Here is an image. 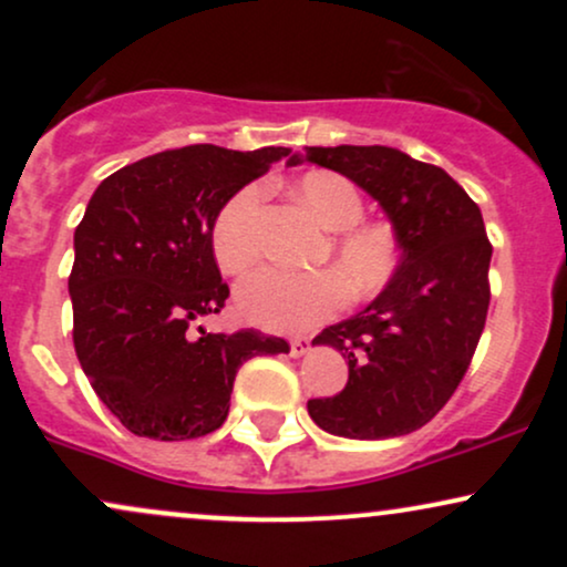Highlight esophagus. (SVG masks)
<instances>
[{
    "label": "esophagus",
    "mask_w": 567,
    "mask_h": 567,
    "mask_svg": "<svg viewBox=\"0 0 567 567\" xmlns=\"http://www.w3.org/2000/svg\"><path fill=\"white\" fill-rule=\"evenodd\" d=\"M311 349V338H306V336H296V338H290V354L292 357H301V354H306V351Z\"/></svg>",
    "instance_id": "34e87169"
}]
</instances>
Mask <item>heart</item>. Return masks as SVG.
<instances>
[{
    "label": "heart",
    "instance_id": "obj_1",
    "mask_svg": "<svg viewBox=\"0 0 567 567\" xmlns=\"http://www.w3.org/2000/svg\"><path fill=\"white\" fill-rule=\"evenodd\" d=\"M298 197L333 237L336 269L285 271L277 266L250 271L237 285V311L245 320L271 330L315 328L341 311L349 301V290L357 298L375 296L400 269V231L389 220L365 216L360 192L351 181L336 173H306L296 184ZM264 188L247 184L226 199L210 229L213 256L229 275H239L258 258V213ZM350 285L347 286L346 282Z\"/></svg>",
    "mask_w": 567,
    "mask_h": 567
}]
</instances>
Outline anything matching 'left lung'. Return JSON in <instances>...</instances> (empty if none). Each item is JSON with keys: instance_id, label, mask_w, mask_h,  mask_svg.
<instances>
[{"instance_id": "left-lung-1", "label": "left lung", "mask_w": 567, "mask_h": 567, "mask_svg": "<svg viewBox=\"0 0 567 567\" xmlns=\"http://www.w3.org/2000/svg\"><path fill=\"white\" fill-rule=\"evenodd\" d=\"M303 159L379 199L402 243L381 296L315 338L347 357L349 381L336 396L309 400V415L338 437L410 434L445 408L483 336L493 256L483 213L442 167L396 148L306 146Z\"/></svg>"}]
</instances>
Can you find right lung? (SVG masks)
Wrapping results in <instances>:
<instances>
[{"label":"right lung","instance_id":"right-lung-1","mask_svg":"<svg viewBox=\"0 0 567 567\" xmlns=\"http://www.w3.org/2000/svg\"><path fill=\"white\" fill-rule=\"evenodd\" d=\"M290 148H167L109 175L74 231V349L95 394L148 440H194L229 415L234 375L288 341L194 328L229 298L210 229L231 194ZM296 162V157H290Z\"/></svg>","mask_w":567,"mask_h":567}]
</instances>
